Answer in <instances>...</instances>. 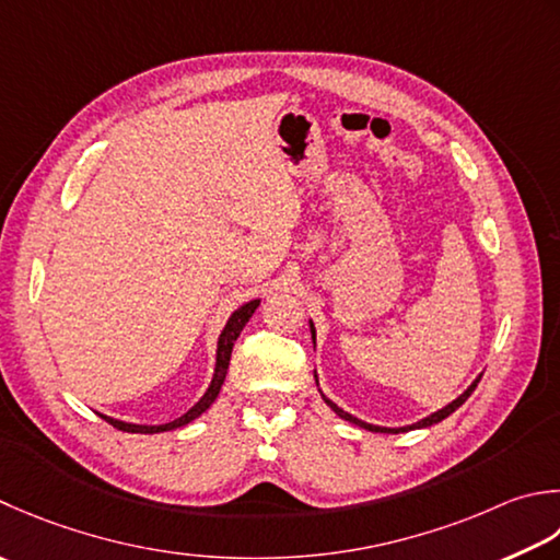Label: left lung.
Listing matches in <instances>:
<instances>
[{"label":"left lung","mask_w":560,"mask_h":560,"mask_svg":"<svg viewBox=\"0 0 560 560\" xmlns=\"http://www.w3.org/2000/svg\"><path fill=\"white\" fill-rule=\"evenodd\" d=\"M311 323V335H313V345H315V325H313V320H308ZM315 374V371H313ZM478 381H480V376L470 383V386L462 393V396H458L456 400H452L448 405H444L442 410H436V412H432V415H427V418H422V420H418V422H412V424H405V427H381V424H371V422H364V420H359V418H354V415H349L347 410H342L339 408L337 402H332L330 398L325 396V393L320 390V396H323V400L330 405V408L339 415V418L342 420H347V422H352V424H357V427H361V430H369V432H386V434H398V432H410V430H422V427H432V424H436V422H442L444 418H448V415H452L456 408H462V405L468 400V396L470 393L476 390V386H478ZM315 383H317V374H315ZM317 386H320V383H317Z\"/></svg>","instance_id":"left-lung-1"}]
</instances>
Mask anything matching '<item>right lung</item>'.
I'll return each mask as SVG.
<instances>
[{
    "mask_svg": "<svg viewBox=\"0 0 560 560\" xmlns=\"http://www.w3.org/2000/svg\"><path fill=\"white\" fill-rule=\"evenodd\" d=\"M259 303H261L259 299H255V301H247L245 305H240V308H237V311H233V315L228 317V323H225V327L221 330V337H218L213 378H211V383H208V388H206L203 396L199 398V402H196L194 408L186 410V412L182 415V418L172 420V422H164V424H136V422H124V420L108 418V415H104V412H98V415H102V418H104L108 424H114L116 430H120V432H130V434H158V432H172V430H177V427H184V424L194 422L196 418H199V415H203L208 408H211V405H213V402H215V398H218V393H221V386H223L225 374H228L230 354H233V345H235V339L240 337V332H243V327L249 323V317L255 315V311L259 308Z\"/></svg>",
    "mask_w": 560,
    "mask_h": 560,
    "instance_id": "1",
    "label": "right lung"
}]
</instances>
